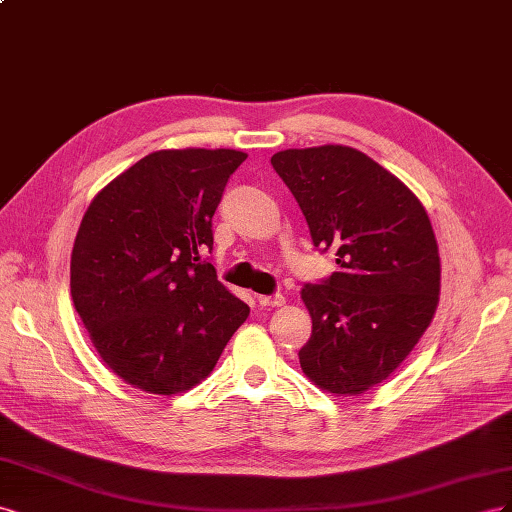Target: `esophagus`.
Returning <instances> with one entry per match:
<instances>
[{
	"instance_id": "esophagus-1",
	"label": "esophagus",
	"mask_w": 512,
	"mask_h": 512,
	"mask_svg": "<svg viewBox=\"0 0 512 512\" xmlns=\"http://www.w3.org/2000/svg\"><path fill=\"white\" fill-rule=\"evenodd\" d=\"M257 302H259L261 306H268V309H270V306L274 309V306H283V304H285V296H283V294H274V296H257Z\"/></svg>"
}]
</instances>
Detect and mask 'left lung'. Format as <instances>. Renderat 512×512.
<instances>
[{"instance_id":"8db88e82","label":"left lung","mask_w":512,"mask_h":512,"mask_svg":"<svg viewBox=\"0 0 512 512\" xmlns=\"http://www.w3.org/2000/svg\"><path fill=\"white\" fill-rule=\"evenodd\" d=\"M313 244L337 253V272L306 285L313 319L300 367L337 397L382 384L410 356L440 302V251L422 201L397 175L349 145L276 152Z\"/></svg>"}]
</instances>
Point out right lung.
<instances>
[{
  "mask_svg": "<svg viewBox=\"0 0 512 512\" xmlns=\"http://www.w3.org/2000/svg\"><path fill=\"white\" fill-rule=\"evenodd\" d=\"M240 150H158L87 206L70 255V294L102 362L150 394L201 384L251 313L201 253Z\"/></svg>",
  "mask_w": 512,
  "mask_h": 512,
  "instance_id": "right-lung-1",
  "label": "right lung"
}]
</instances>
